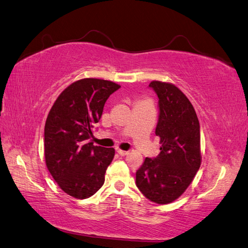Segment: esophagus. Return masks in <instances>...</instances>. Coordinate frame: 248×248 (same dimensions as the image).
<instances>
[{
    "instance_id": "34e87169",
    "label": "esophagus",
    "mask_w": 248,
    "mask_h": 248,
    "mask_svg": "<svg viewBox=\"0 0 248 248\" xmlns=\"http://www.w3.org/2000/svg\"><path fill=\"white\" fill-rule=\"evenodd\" d=\"M117 153H118L120 155H123V157H124V155H128V152H125V151H122V150H117Z\"/></svg>"
}]
</instances>
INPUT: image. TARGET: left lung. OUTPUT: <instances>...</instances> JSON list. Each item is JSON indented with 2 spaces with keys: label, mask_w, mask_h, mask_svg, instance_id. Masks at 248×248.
<instances>
[{
  "label": "left lung",
  "mask_w": 248,
  "mask_h": 248,
  "mask_svg": "<svg viewBox=\"0 0 248 248\" xmlns=\"http://www.w3.org/2000/svg\"><path fill=\"white\" fill-rule=\"evenodd\" d=\"M159 97L160 138L157 158H145L136 172V185L150 201L166 204L178 200L192 183L202 164L201 130L188 97L167 82L150 83Z\"/></svg>",
  "instance_id": "left-lung-1"
}]
</instances>
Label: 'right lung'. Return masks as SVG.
Here are the masks:
<instances>
[{
	"instance_id": "add662e5",
	"label": "right lung",
	"mask_w": 248,
	"mask_h": 248,
	"mask_svg": "<svg viewBox=\"0 0 248 248\" xmlns=\"http://www.w3.org/2000/svg\"><path fill=\"white\" fill-rule=\"evenodd\" d=\"M120 85L85 78L67 86L48 112L45 125V159L53 179L68 195L88 199L105 182L115 150L90 139L104 106Z\"/></svg>"
}]
</instances>
